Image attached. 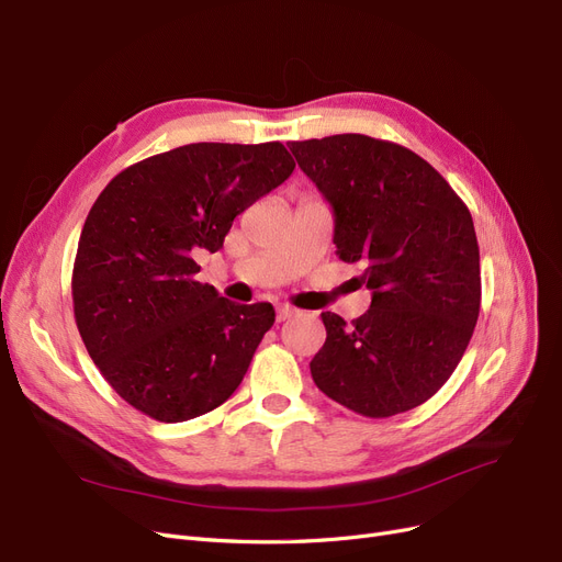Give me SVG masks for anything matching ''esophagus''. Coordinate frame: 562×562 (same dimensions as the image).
Listing matches in <instances>:
<instances>
[{
    "label": "esophagus",
    "instance_id": "obj_1",
    "mask_svg": "<svg viewBox=\"0 0 562 562\" xmlns=\"http://www.w3.org/2000/svg\"><path fill=\"white\" fill-rule=\"evenodd\" d=\"M295 315H297V308H292V306H288V304L277 306V323H285V319L295 317Z\"/></svg>",
    "mask_w": 562,
    "mask_h": 562
}]
</instances>
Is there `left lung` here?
<instances>
[{
    "mask_svg": "<svg viewBox=\"0 0 562 562\" xmlns=\"http://www.w3.org/2000/svg\"><path fill=\"white\" fill-rule=\"evenodd\" d=\"M334 207V243L363 267L370 308L347 325L323 313L315 386L368 418L430 400L458 368L480 313V251L471 212L414 150L366 135L290 142Z\"/></svg>",
    "mask_w": 562,
    "mask_h": 562,
    "instance_id": "8db88e82",
    "label": "left lung"
}]
</instances>
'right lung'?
I'll list each match as a JSON object with an SVG mask.
<instances>
[{
    "instance_id": "right-lung-1",
    "label": "right lung",
    "mask_w": 562,
    "mask_h": 562,
    "mask_svg": "<svg viewBox=\"0 0 562 562\" xmlns=\"http://www.w3.org/2000/svg\"><path fill=\"white\" fill-rule=\"evenodd\" d=\"M295 169L281 142L187 144L110 180L72 265L75 323L102 378L137 412L207 414L247 375L272 304H235L199 283L196 249L220 251L233 220Z\"/></svg>"
}]
</instances>
